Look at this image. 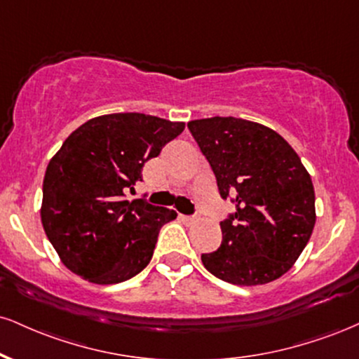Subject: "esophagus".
<instances>
[{"label": "esophagus", "instance_id": "34e87169", "mask_svg": "<svg viewBox=\"0 0 359 359\" xmlns=\"http://www.w3.org/2000/svg\"><path fill=\"white\" fill-rule=\"evenodd\" d=\"M180 219H182L185 224H194V222H196V217H189V215H180Z\"/></svg>", "mask_w": 359, "mask_h": 359}]
</instances>
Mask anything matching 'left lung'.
Listing matches in <instances>:
<instances>
[{
    "label": "left lung",
    "mask_w": 359,
    "mask_h": 359,
    "mask_svg": "<svg viewBox=\"0 0 359 359\" xmlns=\"http://www.w3.org/2000/svg\"><path fill=\"white\" fill-rule=\"evenodd\" d=\"M212 167L219 192L236 198L221 222L222 244L202 254L215 278L261 286L296 264L316 224L314 187L296 150L273 128L236 116L189 122Z\"/></svg>",
    "instance_id": "left-lung-1"
}]
</instances>
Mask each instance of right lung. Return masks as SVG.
Masks as SVG:
<instances>
[{"instance_id":"right-lung-1","label":"right lung","mask_w":359,"mask_h":359,"mask_svg":"<svg viewBox=\"0 0 359 359\" xmlns=\"http://www.w3.org/2000/svg\"><path fill=\"white\" fill-rule=\"evenodd\" d=\"M184 122L145 114L100 115L63 142L43 179L41 224L65 267L93 284L133 278L152 259L158 232L177 214L125 191Z\"/></svg>"}]
</instances>
